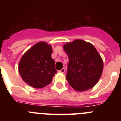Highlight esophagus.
<instances>
[{
  "label": "esophagus",
  "mask_w": 121,
  "mask_h": 121,
  "mask_svg": "<svg viewBox=\"0 0 121 121\" xmlns=\"http://www.w3.org/2000/svg\"><path fill=\"white\" fill-rule=\"evenodd\" d=\"M58 71L59 73H65V68H62L61 70H59Z\"/></svg>",
  "instance_id": "obj_1"
}]
</instances>
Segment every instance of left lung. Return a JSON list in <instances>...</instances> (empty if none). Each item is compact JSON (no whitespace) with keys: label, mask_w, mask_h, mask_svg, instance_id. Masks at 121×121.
Listing matches in <instances>:
<instances>
[{"label":"left lung","mask_w":121,"mask_h":121,"mask_svg":"<svg viewBox=\"0 0 121 121\" xmlns=\"http://www.w3.org/2000/svg\"><path fill=\"white\" fill-rule=\"evenodd\" d=\"M67 53V80L70 86L78 91L93 88L102 73L103 60L91 43L81 39L64 45Z\"/></svg>","instance_id":"8db88e82"}]
</instances>
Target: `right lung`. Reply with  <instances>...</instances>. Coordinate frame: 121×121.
<instances>
[{
  "label": "right lung",
  "mask_w": 121,
  "mask_h": 121,
  "mask_svg": "<svg viewBox=\"0 0 121 121\" xmlns=\"http://www.w3.org/2000/svg\"><path fill=\"white\" fill-rule=\"evenodd\" d=\"M52 48L45 42H38L22 56L19 73L28 85L40 88L49 85L57 71L51 58Z\"/></svg>",
  "instance_id": "1"
}]
</instances>
